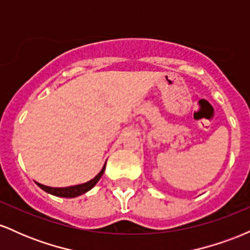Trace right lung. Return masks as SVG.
Masks as SVG:
<instances>
[{"instance_id":"add662e5","label":"right lung","mask_w":250,"mask_h":250,"mask_svg":"<svg viewBox=\"0 0 250 250\" xmlns=\"http://www.w3.org/2000/svg\"><path fill=\"white\" fill-rule=\"evenodd\" d=\"M104 169H105V165L103 166L102 170L100 171V173L97 174L96 176L94 177V179H91L90 181H88V182H85V183H82V185L71 186V187H64V188L48 187V186L41 185V183H37V182H36V185L39 186V187L41 189H43L44 191H47L48 194L55 195V196H59V197H76V196H80V195L87 193L88 190H90V189L93 188L97 182H99V180L101 179L103 173H104Z\"/></svg>"}]
</instances>
